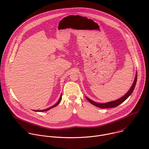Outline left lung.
I'll return each mask as SVG.
<instances>
[{
	"mask_svg": "<svg viewBox=\"0 0 149 149\" xmlns=\"http://www.w3.org/2000/svg\"><path fill=\"white\" fill-rule=\"evenodd\" d=\"M137 72H136V76H135V78L133 82V84H132L131 88H130V89L128 91V92L122 97L119 98L118 100L113 101H111V102H107V103H103V104H100V103H97V102H95L92 100H91L89 98H88V97L85 96L86 98L87 99V100L92 105L98 107L100 108H115L118 105H119L120 104H121L122 103H123L126 99L132 93L135 86H136V84L137 82Z\"/></svg>",
	"mask_w": 149,
	"mask_h": 149,
	"instance_id": "obj_1",
	"label": "left lung"
}]
</instances>
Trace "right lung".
<instances>
[{
    "instance_id": "obj_1",
    "label": "right lung",
    "mask_w": 149,
    "mask_h": 149,
    "mask_svg": "<svg viewBox=\"0 0 149 149\" xmlns=\"http://www.w3.org/2000/svg\"><path fill=\"white\" fill-rule=\"evenodd\" d=\"M61 97H62V94H61V96H60V99H59V100L58 101V102H57L54 105H53V107H49V108H47V109H44V110H34V111H35V112H45V111H48V110H49V109H52V108L56 107V106H57V105L59 104V103L60 102V101H61Z\"/></svg>"
}]
</instances>
